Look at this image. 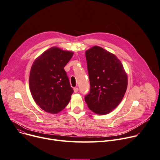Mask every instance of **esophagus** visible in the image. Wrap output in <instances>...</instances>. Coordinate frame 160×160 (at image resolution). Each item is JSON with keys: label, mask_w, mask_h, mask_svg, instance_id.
Segmentation results:
<instances>
[{"label": "esophagus", "mask_w": 160, "mask_h": 160, "mask_svg": "<svg viewBox=\"0 0 160 160\" xmlns=\"http://www.w3.org/2000/svg\"><path fill=\"white\" fill-rule=\"evenodd\" d=\"M73 91H74V92H75V93H77V92L79 91V88H77V87L73 88Z\"/></svg>", "instance_id": "34e87169"}]
</instances>
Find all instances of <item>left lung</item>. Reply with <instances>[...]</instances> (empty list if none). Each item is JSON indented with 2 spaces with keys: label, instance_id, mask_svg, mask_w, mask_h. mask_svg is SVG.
I'll use <instances>...</instances> for the list:
<instances>
[{
  "label": "left lung",
  "instance_id": "left-lung-1",
  "mask_svg": "<svg viewBox=\"0 0 160 160\" xmlns=\"http://www.w3.org/2000/svg\"><path fill=\"white\" fill-rule=\"evenodd\" d=\"M85 54L90 90L84 100L93 112L108 114L118 106L124 96L127 74L116 56L101 47L94 46Z\"/></svg>",
  "mask_w": 160,
  "mask_h": 160
}]
</instances>
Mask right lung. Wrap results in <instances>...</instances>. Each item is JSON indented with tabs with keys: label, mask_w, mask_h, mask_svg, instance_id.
Segmentation results:
<instances>
[{
	"label": "right lung",
	"mask_w": 160,
	"mask_h": 160,
	"mask_svg": "<svg viewBox=\"0 0 160 160\" xmlns=\"http://www.w3.org/2000/svg\"><path fill=\"white\" fill-rule=\"evenodd\" d=\"M73 53L51 47L31 67L29 88L35 102L45 112L56 114L68 104L73 92L64 70Z\"/></svg>",
	"instance_id": "right-lung-1"
}]
</instances>
